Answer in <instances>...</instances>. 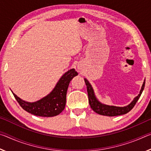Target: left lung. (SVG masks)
<instances>
[{
	"label": "left lung",
	"instance_id": "8db88e82",
	"mask_svg": "<svg viewBox=\"0 0 151 151\" xmlns=\"http://www.w3.org/2000/svg\"><path fill=\"white\" fill-rule=\"evenodd\" d=\"M85 82L86 85V88H87L89 104H90L91 109H93L94 112H96V113L101 114V115L109 116L122 115V114H126L131 111V110L134 106V105L137 103V102L140 98V96L142 93V91L144 90L145 85V81L144 83L142 84V88L140 89L139 94L137 96L135 97L134 100L131 102V103H130L129 105H127L126 106L119 107L115 106L106 105V104L101 103L100 102L97 100L95 95H94L93 89L92 88L91 84L89 83V82L86 80V78H85Z\"/></svg>",
	"mask_w": 151,
	"mask_h": 151
}]
</instances>
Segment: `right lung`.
<instances>
[{"mask_svg":"<svg viewBox=\"0 0 151 151\" xmlns=\"http://www.w3.org/2000/svg\"><path fill=\"white\" fill-rule=\"evenodd\" d=\"M77 75V72L74 68L67 71L58 81L50 94L35 103L25 102L15 94H12L20 106L29 113L45 117L57 116L65 109L68 85L74 76Z\"/></svg>","mask_w":151,"mask_h":151,"instance_id":"obj_1","label":"right lung"}]
</instances>
